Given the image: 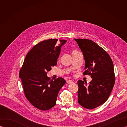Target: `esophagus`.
Wrapping results in <instances>:
<instances>
[{
    "mask_svg": "<svg viewBox=\"0 0 127 127\" xmlns=\"http://www.w3.org/2000/svg\"><path fill=\"white\" fill-rule=\"evenodd\" d=\"M67 83L68 84H72L74 83V81H73L72 80H68L67 81Z\"/></svg>",
    "mask_w": 127,
    "mask_h": 127,
    "instance_id": "1",
    "label": "esophagus"
}]
</instances>
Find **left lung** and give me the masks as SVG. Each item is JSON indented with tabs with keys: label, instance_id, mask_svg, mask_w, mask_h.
<instances>
[{
	"label": "left lung",
	"instance_id": "1",
	"mask_svg": "<svg viewBox=\"0 0 127 127\" xmlns=\"http://www.w3.org/2000/svg\"><path fill=\"white\" fill-rule=\"evenodd\" d=\"M83 53L85 60L83 75L91 76L88 85L80 80L78 100L83 107L93 109L104 103L110 95L115 79L111 58L100 46L88 39H75Z\"/></svg>",
	"mask_w": 127,
	"mask_h": 127
}]
</instances>
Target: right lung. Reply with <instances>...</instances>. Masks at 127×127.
Returning a JSON list of instances; mask_svg holds the SVG:
<instances>
[{
  "instance_id": "obj_1",
  "label": "right lung",
  "mask_w": 127,
  "mask_h": 127,
  "mask_svg": "<svg viewBox=\"0 0 127 127\" xmlns=\"http://www.w3.org/2000/svg\"><path fill=\"white\" fill-rule=\"evenodd\" d=\"M49 39L38 43L28 52L19 71L25 95L39 110H49L56 104L58 93L65 84L62 78L52 80L47 72L57 64L61 47L66 40Z\"/></svg>"
}]
</instances>
